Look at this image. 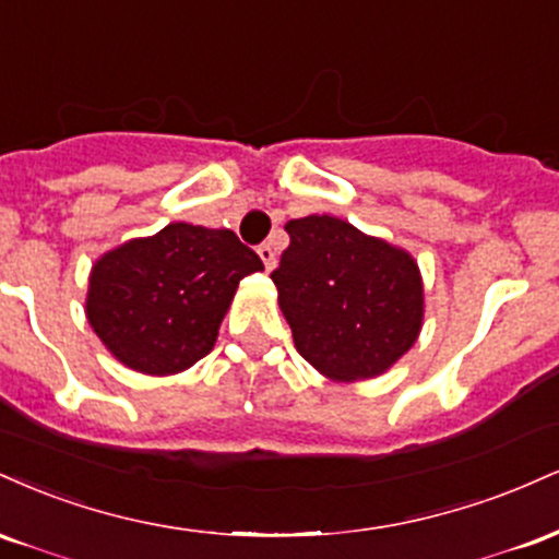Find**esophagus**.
<instances>
[{
	"instance_id": "1",
	"label": "esophagus",
	"mask_w": 559,
	"mask_h": 559,
	"mask_svg": "<svg viewBox=\"0 0 559 559\" xmlns=\"http://www.w3.org/2000/svg\"><path fill=\"white\" fill-rule=\"evenodd\" d=\"M258 254L262 258V262H265L267 271H273V267H275V249H273V243H271V241L260 243V247H258Z\"/></svg>"
}]
</instances>
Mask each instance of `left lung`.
Returning a JSON list of instances; mask_svg holds the SVG:
<instances>
[{
	"label": "left lung",
	"mask_w": 559,
	"mask_h": 559,
	"mask_svg": "<svg viewBox=\"0 0 559 559\" xmlns=\"http://www.w3.org/2000/svg\"><path fill=\"white\" fill-rule=\"evenodd\" d=\"M286 234L271 278L299 355L336 381L381 376L420 333L415 260L331 215L288 221Z\"/></svg>",
	"instance_id": "left-lung-1"
}]
</instances>
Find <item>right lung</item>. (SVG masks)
I'll list each match as a JSON object with an SVG mask.
<instances>
[{
  "label": "right lung",
  "instance_id": "obj_1",
  "mask_svg": "<svg viewBox=\"0 0 559 559\" xmlns=\"http://www.w3.org/2000/svg\"><path fill=\"white\" fill-rule=\"evenodd\" d=\"M254 271L262 260L234 230L170 223L96 262L86 318L128 368L170 376L213 349L236 286Z\"/></svg>",
  "mask_w": 559,
  "mask_h": 559
}]
</instances>
